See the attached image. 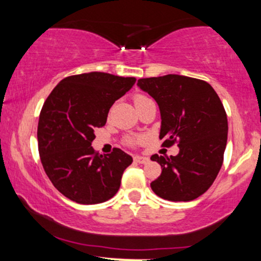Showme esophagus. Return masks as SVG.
Instances as JSON below:
<instances>
[{
    "label": "esophagus",
    "instance_id": "34e87169",
    "mask_svg": "<svg viewBox=\"0 0 261 261\" xmlns=\"http://www.w3.org/2000/svg\"><path fill=\"white\" fill-rule=\"evenodd\" d=\"M134 161L137 162V163H147L149 161L148 157H142V155H135L134 157Z\"/></svg>",
    "mask_w": 261,
    "mask_h": 261
}]
</instances>
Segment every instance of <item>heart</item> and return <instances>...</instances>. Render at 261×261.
Masks as SVG:
<instances>
[{
  "label": "heart",
  "mask_w": 261,
  "mask_h": 261,
  "mask_svg": "<svg viewBox=\"0 0 261 261\" xmlns=\"http://www.w3.org/2000/svg\"><path fill=\"white\" fill-rule=\"evenodd\" d=\"M149 98L148 97H146V95H143V94H136L134 97V103H135V106H140L141 103H143V101H146V100H148ZM125 142H126V145H128V146H134V145H136V142H137V140L136 139H134V137H127L126 140H125Z\"/></svg>",
  "instance_id": "obj_1"
}]
</instances>
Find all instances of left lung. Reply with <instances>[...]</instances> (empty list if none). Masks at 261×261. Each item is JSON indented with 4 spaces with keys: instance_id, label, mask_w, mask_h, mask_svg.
Returning a JSON list of instances; mask_svg holds the SVG:
<instances>
[{
    "instance_id": "obj_1",
    "label": "left lung",
    "mask_w": 261,
    "mask_h": 261,
    "mask_svg": "<svg viewBox=\"0 0 261 261\" xmlns=\"http://www.w3.org/2000/svg\"><path fill=\"white\" fill-rule=\"evenodd\" d=\"M137 85L160 107L162 146H179L176 155L151 157L162 168L152 190L169 201L197 199L223 163L228 122L222 101L207 82L180 74L141 79Z\"/></svg>"
}]
</instances>
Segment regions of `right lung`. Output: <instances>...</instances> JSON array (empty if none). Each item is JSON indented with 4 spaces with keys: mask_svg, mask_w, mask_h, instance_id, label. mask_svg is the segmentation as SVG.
<instances>
[{
    "mask_svg": "<svg viewBox=\"0 0 261 261\" xmlns=\"http://www.w3.org/2000/svg\"><path fill=\"white\" fill-rule=\"evenodd\" d=\"M135 77L88 72L66 77L41 108L38 148L45 173L62 195L83 205L112 199L133 157L120 148L98 154L94 130L103 127L112 106L133 88Z\"/></svg>",
    "mask_w": 261,
    "mask_h": 261,
    "instance_id": "obj_1",
    "label": "right lung"
}]
</instances>
